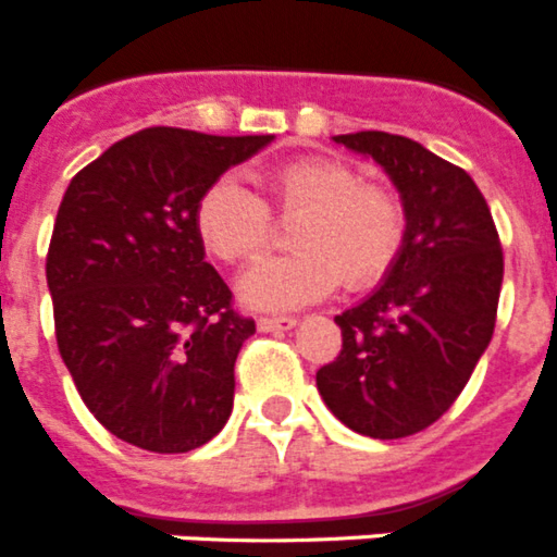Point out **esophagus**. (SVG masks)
Here are the masks:
<instances>
[{"instance_id":"obj_1","label":"esophagus","mask_w":557,"mask_h":557,"mask_svg":"<svg viewBox=\"0 0 557 557\" xmlns=\"http://www.w3.org/2000/svg\"><path fill=\"white\" fill-rule=\"evenodd\" d=\"M295 323L298 321L293 314H262L256 326H259V332H284V329H293Z\"/></svg>"}]
</instances>
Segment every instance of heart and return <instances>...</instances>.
<instances>
[{
    "label": "heart",
    "instance_id": "heart-1",
    "mask_svg": "<svg viewBox=\"0 0 557 557\" xmlns=\"http://www.w3.org/2000/svg\"><path fill=\"white\" fill-rule=\"evenodd\" d=\"M264 200L223 175L195 203V234L214 259L250 262L273 234V218L293 220V253L268 256L243 275L250 307L293 309L332 293L379 284L407 243V209L391 186L362 181L329 156H295L256 175Z\"/></svg>",
    "mask_w": 557,
    "mask_h": 557
}]
</instances>
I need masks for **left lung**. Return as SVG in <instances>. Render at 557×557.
Wrapping results in <instances>:
<instances>
[{
    "label": "left lung",
    "instance_id": "left-lung-1",
    "mask_svg": "<svg viewBox=\"0 0 557 557\" xmlns=\"http://www.w3.org/2000/svg\"><path fill=\"white\" fill-rule=\"evenodd\" d=\"M398 186L407 243L387 282L334 318L337 357L318 371L329 410L359 435L396 441L444 416L488 348L499 307V231L471 175L407 136H334Z\"/></svg>",
    "mask_w": 557,
    "mask_h": 557
}]
</instances>
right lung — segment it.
Wrapping results in <instances>:
<instances>
[{
	"label": "right lung",
	"mask_w": 557,
	"mask_h": 557,
	"mask_svg": "<svg viewBox=\"0 0 557 557\" xmlns=\"http://www.w3.org/2000/svg\"><path fill=\"white\" fill-rule=\"evenodd\" d=\"M270 139L147 127L63 195L47 250L58 351L88 412L125 444L181 455L228 421L256 323L203 259L195 203Z\"/></svg>",
	"instance_id": "obj_1"
}]
</instances>
